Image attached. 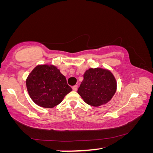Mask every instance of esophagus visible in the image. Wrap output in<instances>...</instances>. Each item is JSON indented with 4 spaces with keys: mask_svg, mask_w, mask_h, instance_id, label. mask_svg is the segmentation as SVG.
Segmentation results:
<instances>
[{
    "mask_svg": "<svg viewBox=\"0 0 153 153\" xmlns=\"http://www.w3.org/2000/svg\"><path fill=\"white\" fill-rule=\"evenodd\" d=\"M72 89H73L74 91H77V85H75V86H74L73 87H72Z\"/></svg>",
    "mask_w": 153,
    "mask_h": 153,
    "instance_id": "esophagus-1",
    "label": "esophagus"
}]
</instances>
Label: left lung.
Here are the masks:
<instances>
[{
	"label": "left lung",
	"mask_w": 153,
	"mask_h": 153,
	"mask_svg": "<svg viewBox=\"0 0 153 153\" xmlns=\"http://www.w3.org/2000/svg\"><path fill=\"white\" fill-rule=\"evenodd\" d=\"M117 90V82L110 71L90 68L84 74V79L77 90L85 102L93 107L106 104Z\"/></svg>",
	"instance_id": "obj_1"
}]
</instances>
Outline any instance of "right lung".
Segmentation results:
<instances>
[{
  "mask_svg": "<svg viewBox=\"0 0 153 153\" xmlns=\"http://www.w3.org/2000/svg\"><path fill=\"white\" fill-rule=\"evenodd\" d=\"M26 86L33 101L45 108L58 105L72 90L59 69L49 65L36 66L27 77Z\"/></svg>",
  "mask_w": 153,
  "mask_h": 153,
  "instance_id": "right-lung-1",
  "label": "right lung"
}]
</instances>
